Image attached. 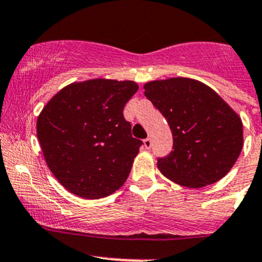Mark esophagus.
Returning a JSON list of instances; mask_svg holds the SVG:
<instances>
[{
	"instance_id": "obj_1",
	"label": "esophagus",
	"mask_w": 262,
	"mask_h": 262,
	"mask_svg": "<svg viewBox=\"0 0 262 262\" xmlns=\"http://www.w3.org/2000/svg\"><path fill=\"white\" fill-rule=\"evenodd\" d=\"M151 139L150 138H146V139H144V148L145 149H150L151 148Z\"/></svg>"
}]
</instances>
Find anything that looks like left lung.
Wrapping results in <instances>:
<instances>
[{"label":"left lung","mask_w":262,"mask_h":262,"mask_svg":"<svg viewBox=\"0 0 262 262\" xmlns=\"http://www.w3.org/2000/svg\"><path fill=\"white\" fill-rule=\"evenodd\" d=\"M145 97L170 126L173 149L158 158L162 173L201 188L225 177L243 149V123L223 99L198 80L170 78L144 85Z\"/></svg>","instance_id":"8db88e82"}]
</instances>
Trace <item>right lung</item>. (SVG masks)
<instances>
[{
	"label": "right lung",
	"instance_id": "obj_1",
	"mask_svg": "<svg viewBox=\"0 0 262 262\" xmlns=\"http://www.w3.org/2000/svg\"><path fill=\"white\" fill-rule=\"evenodd\" d=\"M137 91L132 80L91 79L61 89L43 108L37 137L48 168L68 191L99 199L124 184L143 144L123 114Z\"/></svg>",
	"mask_w": 262,
	"mask_h": 262
}]
</instances>
